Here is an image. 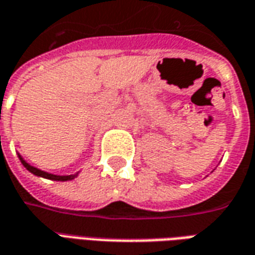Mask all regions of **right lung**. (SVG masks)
I'll use <instances>...</instances> for the list:
<instances>
[{"instance_id":"add662e5","label":"right lung","mask_w":255,"mask_h":255,"mask_svg":"<svg viewBox=\"0 0 255 255\" xmlns=\"http://www.w3.org/2000/svg\"><path fill=\"white\" fill-rule=\"evenodd\" d=\"M19 158L21 161V164L31 172V173H34L36 176H41V177H45V179H50V180H58V182H67V180H72L75 177L78 176V173L76 175H68V176H60V175H53V173H47L45 171H41V169H38L35 166H31L27 161H24L21 158V155L19 154Z\"/></svg>"}]
</instances>
